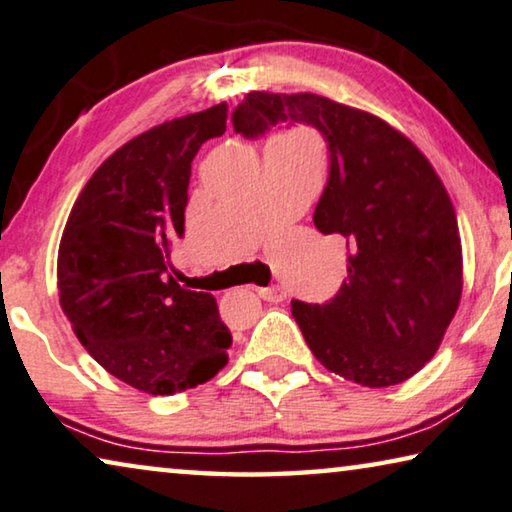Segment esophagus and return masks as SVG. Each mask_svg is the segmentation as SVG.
I'll list each match as a JSON object with an SVG mask.
<instances>
[{
    "mask_svg": "<svg viewBox=\"0 0 512 512\" xmlns=\"http://www.w3.org/2000/svg\"><path fill=\"white\" fill-rule=\"evenodd\" d=\"M258 295H261V300L274 302V304H279V302L286 300V290H283L281 286H267V288H261V290H258Z\"/></svg>",
    "mask_w": 512,
    "mask_h": 512,
    "instance_id": "1",
    "label": "esophagus"
}]
</instances>
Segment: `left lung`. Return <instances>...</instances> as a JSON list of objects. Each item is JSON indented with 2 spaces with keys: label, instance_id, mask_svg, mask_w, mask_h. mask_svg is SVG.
<instances>
[{
  "label": "left lung",
  "instance_id": "8db88e82",
  "mask_svg": "<svg viewBox=\"0 0 512 512\" xmlns=\"http://www.w3.org/2000/svg\"><path fill=\"white\" fill-rule=\"evenodd\" d=\"M231 121L247 139L304 123L327 144L329 176L313 224L345 238L348 279L325 304L290 302L313 355L361 387L419 373L462 293L458 219L426 155L377 116L316 93L251 91Z\"/></svg>",
  "mask_w": 512,
  "mask_h": 512
}]
</instances>
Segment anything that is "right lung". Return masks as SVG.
Instances as JSON below:
<instances>
[{
  "label": "right lung",
  "mask_w": 512,
  "mask_h": 512,
  "mask_svg": "<svg viewBox=\"0 0 512 512\" xmlns=\"http://www.w3.org/2000/svg\"><path fill=\"white\" fill-rule=\"evenodd\" d=\"M229 105L155 125L121 146L77 196L59 245V302L89 355L139 391L174 396L229 361L210 293L169 274L185 233L192 160L226 132Z\"/></svg>",
  "instance_id": "add662e5"
}]
</instances>
